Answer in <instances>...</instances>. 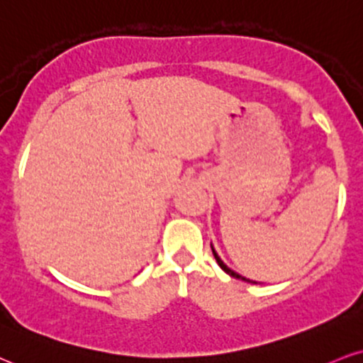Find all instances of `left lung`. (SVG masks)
<instances>
[{
  "instance_id": "1",
  "label": "left lung",
  "mask_w": 363,
  "mask_h": 363,
  "mask_svg": "<svg viewBox=\"0 0 363 363\" xmlns=\"http://www.w3.org/2000/svg\"><path fill=\"white\" fill-rule=\"evenodd\" d=\"M211 250H213V255H215V259H216V262H218V265H220V267H221V269H223V270H225V272H226V274H228V276H231V277H235V279H240V281H245V282H250V284H257L255 281H250V279H247V277L240 276V274H238V272H235V270H231V269L228 267V265H226V264H225V262L220 259V255H218V253H216V250H215V247H213V243H211Z\"/></svg>"
}]
</instances>
